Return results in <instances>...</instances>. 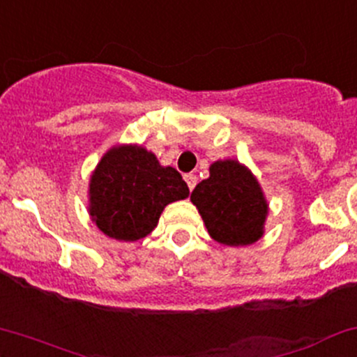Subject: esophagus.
I'll return each mask as SVG.
<instances>
[{"mask_svg": "<svg viewBox=\"0 0 357 357\" xmlns=\"http://www.w3.org/2000/svg\"><path fill=\"white\" fill-rule=\"evenodd\" d=\"M185 181H186V185H188V188H190V190H193L195 186H197V181H198V178L195 174H185Z\"/></svg>", "mask_w": 357, "mask_h": 357, "instance_id": "34e87169", "label": "esophagus"}]
</instances>
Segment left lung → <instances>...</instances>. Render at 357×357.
<instances>
[{"instance_id":"1","label":"left lung","mask_w":357,"mask_h":357,"mask_svg":"<svg viewBox=\"0 0 357 357\" xmlns=\"http://www.w3.org/2000/svg\"><path fill=\"white\" fill-rule=\"evenodd\" d=\"M190 199L218 244L242 248L264 236L268 199L252 171L236 159L215 160Z\"/></svg>"}]
</instances>
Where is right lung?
I'll list each match as a JSON object with an SVG mask.
<instances>
[{
    "label": "right lung",
    "instance_id": "add662e5",
    "mask_svg": "<svg viewBox=\"0 0 357 357\" xmlns=\"http://www.w3.org/2000/svg\"><path fill=\"white\" fill-rule=\"evenodd\" d=\"M190 195L181 174L160 166L154 152L139 144L108 149L88 188V211L105 236L123 242L147 237L172 202Z\"/></svg>",
    "mask_w": 357,
    "mask_h": 357
}]
</instances>
